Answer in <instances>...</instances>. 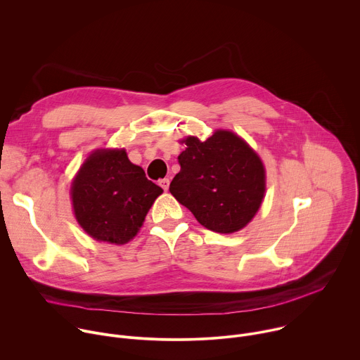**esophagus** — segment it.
Instances as JSON below:
<instances>
[{"label": "esophagus", "instance_id": "obj_1", "mask_svg": "<svg viewBox=\"0 0 360 360\" xmlns=\"http://www.w3.org/2000/svg\"><path fill=\"white\" fill-rule=\"evenodd\" d=\"M158 184H160V186H161L164 191H168V188H169V179H168V178L160 179V181H158Z\"/></svg>", "mask_w": 360, "mask_h": 360}]
</instances>
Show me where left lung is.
I'll list each match as a JSON object with an SVG mask.
<instances>
[{
  "instance_id": "8db88e82",
  "label": "left lung",
  "mask_w": 360,
  "mask_h": 360,
  "mask_svg": "<svg viewBox=\"0 0 360 360\" xmlns=\"http://www.w3.org/2000/svg\"><path fill=\"white\" fill-rule=\"evenodd\" d=\"M178 157L181 171L169 185L175 199L210 231L232 233L258 212L265 195V168L242 138L218 129L199 141L184 139Z\"/></svg>"
}]
</instances>
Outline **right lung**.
Here are the masks:
<instances>
[{"mask_svg": "<svg viewBox=\"0 0 360 360\" xmlns=\"http://www.w3.org/2000/svg\"><path fill=\"white\" fill-rule=\"evenodd\" d=\"M162 192L128 160L125 149H96L79 168L71 199L75 218L89 236L124 245L138 233Z\"/></svg>", "mask_w": 360, "mask_h": 360, "instance_id": "obj_1", "label": "right lung"}]
</instances>
